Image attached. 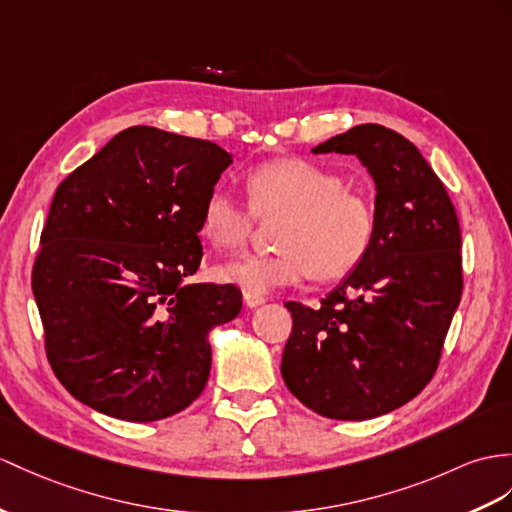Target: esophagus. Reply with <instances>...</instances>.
<instances>
[{
    "instance_id": "1",
    "label": "esophagus",
    "mask_w": 512,
    "mask_h": 512,
    "mask_svg": "<svg viewBox=\"0 0 512 512\" xmlns=\"http://www.w3.org/2000/svg\"><path fill=\"white\" fill-rule=\"evenodd\" d=\"M243 302H245V306H249V308H256V306H260V304L265 302V297H263V295H256V293L243 291Z\"/></svg>"
}]
</instances>
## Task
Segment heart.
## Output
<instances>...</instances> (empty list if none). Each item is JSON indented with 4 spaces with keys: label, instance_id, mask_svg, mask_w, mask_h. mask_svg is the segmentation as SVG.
<instances>
[{
    "label": "heart",
    "instance_id": "b5f03b06",
    "mask_svg": "<svg viewBox=\"0 0 512 512\" xmlns=\"http://www.w3.org/2000/svg\"><path fill=\"white\" fill-rule=\"evenodd\" d=\"M247 206L213 191L199 215V234L219 252L241 249L256 219L280 217L273 226L276 254L243 256L215 269L221 282L265 295L313 276L334 282L352 273L376 236V208L341 173L306 158H273L245 173Z\"/></svg>",
    "mask_w": 512,
    "mask_h": 512
}]
</instances>
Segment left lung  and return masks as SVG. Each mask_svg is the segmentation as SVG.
Wrapping results in <instances>:
<instances>
[{"mask_svg": "<svg viewBox=\"0 0 512 512\" xmlns=\"http://www.w3.org/2000/svg\"><path fill=\"white\" fill-rule=\"evenodd\" d=\"M313 152L363 160L378 191L376 236L319 308L286 302L282 378L321 417L373 419L413 400L439 367L463 295L458 217L426 158L391 128L363 123Z\"/></svg>", "mask_w": 512, "mask_h": 512, "instance_id": "1", "label": "left lung"}]
</instances>
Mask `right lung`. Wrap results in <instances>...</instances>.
<instances>
[{
    "mask_svg": "<svg viewBox=\"0 0 512 512\" xmlns=\"http://www.w3.org/2000/svg\"><path fill=\"white\" fill-rule=\"evenodd\" d=\"M232 162L219 145L134 126L58 184L32 267L45 354L99 413L158 421L210 373L208 332L239 315L234 284H182L202 263L199 215Z\"/></svg>",
    "mask_w": 512,
    "mask_h": 512,
    "instance_id": "obj_1",
    "label": "right lung"
}]
</instances>
